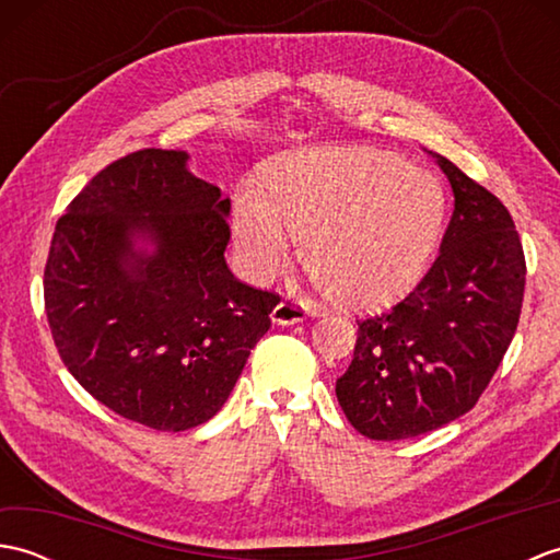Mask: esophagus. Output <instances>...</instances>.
<instances>
[{
	"instance_id": "obj_1",
	"label": "esophagus",
	"mask_w": 560,
	"mask_h": 560,
	"mask_svg": "<svg viewBox=\"0 0 560 560\" xmlns=\"http://www.w3.org/2000/svg\"><path fill=\"white\" fill-rule=\"evenodd\" d=\"M311 315V303L301 299H283L277 307H273L271 319L277 325H295Z\"/></svg>"
}]
</instances>
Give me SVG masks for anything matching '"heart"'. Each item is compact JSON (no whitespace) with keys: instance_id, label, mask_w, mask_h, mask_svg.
Here are the masks:
<instances>
[{"instance_id":"1","label":"heart","mask_w":560,"mask_h":560,"mask_svg":"<svg viewBox=\"0 0 560 560\" xmlns=\"http://www.w3.org/2000/svg\"><path fill=\"white\" fill-rule=\"evenodd\" d=\"M447 219L435 175L377 149H317L281 161L271 192L245 185L233 241L245 271L269 281L305 235V261L353 307L401 299L425 273Z\"/></svg>"}]
</instances>
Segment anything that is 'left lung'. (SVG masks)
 Returning <instances> with one entry per match:
<instances>
[{
	"label": "left lung",
	"instance_id": "obj_1",
	"mask_svg": "<svg viewBox=\"0 0 560 560\" xmlns=\"http://www.w3.org/2000/svg\"><path fill=\"white\" fill-rule=\"evenodd\" d=\"M455 192L440 255L407 299L355 319L337 399L355 431L404 440L459 419L479 401L515 337L525 253L503 201L433 153Z\"/></svg>",
	"mask_w": 560,
	"mask_h": 560
}]
</instances>
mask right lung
I'll return each mask as SVG.
<instances>
[{
    "label": "right lung",
    "instance_id": "1",
    "mask_svg": "<svg viewBox=\"0 0 560 560\" xmlns=\"http://www.w3.org/2000/svg\"><path fill=\"white\" fill-rule=\"evenodd\" d=\"M229 211L185 151L141 149L103 168L55 225L43 291L59 359L127 421L173 433L209 421L271 327L279 293L225 265Z\"/></svg>",
    "mask_w": 560,
    "mask_h": 560
}]
</instances>
